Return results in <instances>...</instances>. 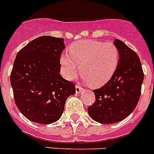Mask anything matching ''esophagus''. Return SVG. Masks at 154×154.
Segmentation results:
<instances>
[{"label":"esophagus","instance_id":"obj_1","mask_svg":"<svg viewBox=\"0 0 154 154\" xmlns=\"http://www.w3.org/2000/svg\"><path fill=\"white\" fill-rule=\"evenodd\" d=\"M85 89L82 88V86H80V85H76V93L77 94H80V93H82V91H84Z\"/></svg>","mask_w":154,"mask_h":154}]
</instances>
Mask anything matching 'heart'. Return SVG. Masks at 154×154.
I'll use <instances>...</instances> for the list:
<instances>
[{"label": "heart", "instance_id": "heart-1", "mask_svg": "<svg viewBox=\"0 0 154 154\" xmlns=\"http://www.w3.org/2000/svg\"><path fill=\"white\" fill-rule=\"evenodd\" d=\"M69 53L60 56L63 74L68 79L78 71L82 79L94 87L107 83L117 69L119 62V50L112 42L96 40H82L71 45Z\"/></svg>", "mask_w": 154, "mask_h": 154}]
</instances>
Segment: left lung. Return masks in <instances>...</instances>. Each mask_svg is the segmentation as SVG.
Segmentation results:
<instances>
[{
	"instance_id": "obj_1",
	"label": "left lung",
	"mask_w": 154,
	"mask_h": 154,
	"mask_svg": "<svg viewBox=\"0 0 154 154\" xmlns=\"http://www.w3.org/2000/svg\"><path fill=\"white\" fill-rule=\"evenodd\" d=\"M113 43L119 50L117 69L105 85L94 89L95 102L88 107L89 116L102 124L121 122L134 111L141 96L144 80L137 53L120 40H114Z\"/></svg>"
}]
</instances>
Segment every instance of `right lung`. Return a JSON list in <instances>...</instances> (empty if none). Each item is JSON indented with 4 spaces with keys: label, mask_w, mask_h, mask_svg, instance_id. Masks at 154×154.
<instances>
[{
    "label": "right lung",
    "mask_w": 154,
    "mask_h": 154,
    "mask_svg": "<svg viewBox=\"0 0 154 154\" xmlns=\"http://www.w3.org/2000/svg\"><path fill=\"white\" fill-rule=\"evenodd\" d=\"M63 38L42 36L18 52L10 82L16 105L27 119L40 124L57 122L66 99L76 93L73 82L60 75Z\"/></svg>",
    "instance_id": "obj_1"
}]
</instances>
